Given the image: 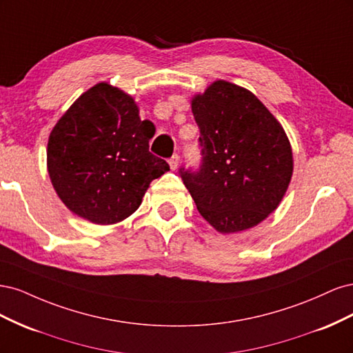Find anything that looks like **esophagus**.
Instances as JSON below:
<instances>
[{"label": "esophagus", "mask_w": 353, "mask_h": 353, "mask_svg": "<svg viewBox=\"0 0 353 353\" xmlns=\"http://www.w3.org/2000/svg\"><path fill=\"white\" fill-rule=\"evenodd\" d=\"M169 165H170V169H176L178 165H179V156L178 154H174L172 157L169 159Z\"/></svg>", "instance_id": "obj_1"}]
</instances>
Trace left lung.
I'll list each match as a JSON object with an SVG mask.
<instances>
[{
  "label": "left lung",
  "instance_id": "8db88e82",
  "mask_svg": "<svg viewBox=\"0 0 353 353\" xmlns=\"http://www.w3.org/2000/svg\"><path fill=\"white\" fill-rule=\"evenodd\" d=\"M201 162L179 168L200 215L219 232L258 225L276 209L293 174L283 126L250 91L216 81L191 103Z\"/></svg>",
  "mask_w": 353,
  "mask_h": 353
}]
</instances>
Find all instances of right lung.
Masks as SVG:
<instances>
[{"label": "right lung", "instance_id": "obj_1", "mask_svg": "<svg viewBox=\"0 0 353 353\" xmlns=\"http://www.w3.org/2000/svg\"><path fill=\"white\" fill-rule=\"evenodd\" d=\"M152 122L130 95L109 83L83 92L51 131L48 174L61 201L100 225L123 221L169 165L148 150Z\"/></svg>", "mask_w": 353, "mask_h": 353}]
</instances>
